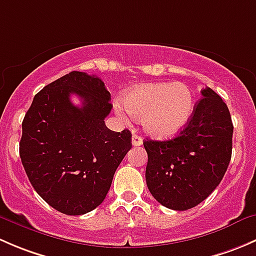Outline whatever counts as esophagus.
Segmentation results:
<instances>
[{
	"instance_id": "esophagus-1",
	"label": "esophagus",
	"mask_w": 256,
	"mask_h": 256,
	"mask_svg": "<svg viewBox=\"0 0 256 256\" xmlns=\"http://www.w3.org/2000/svg\"><path fill=\"white\" fill-rule=\"evenodd\" d=\"M132 144L134 146H141V144H142V138H141V136L134 135L132 136Z\"/></svg>"
}]
</instances>
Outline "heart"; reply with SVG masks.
<instances>
[{
	"mask_svg": "<svg viewBox=\"0 0 256 256\" xmlns=\"http://www.w3.org/2000/svg\"><path fill=\"white\" fill-rule=\"evenodd\" d=\"M122 104L131 116L142 120L146 132L157 138L180 132L194 109L192 90L180 82L134 86L122 95Z\"/></svg>",
	"mask_w": 256,
	"mask_h": 256,
	"instance_id": "b5f03b06",
	"label": "heart"
}]
</instances>
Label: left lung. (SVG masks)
Wrapping results in <instances>:
<instances>
[{
    "label": "left lung",
    "instance_id": "8db88e82",
    "mask_svg": "<svg viewBox=\"0 0 256 256\" xmlns=\"http://www.w3.org/2000/svg\"><path fill=\"white\" fill-rule=\"evenodd\" d=\"M186 128L168 141L146 140V183L157 202L187 210L223 180L232 157L233 122L228 106L210 88L202 92Z\"/></svg>",
    "mask_w": 256,
    "mask_h": 256
}]
</instances>
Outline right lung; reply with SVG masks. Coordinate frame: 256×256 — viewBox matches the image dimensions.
<instances>
[{
	"instance_id": "add662e5",
	"label": "right lung",
	"mask_w": 256,
	"mask_h": 256,
	"mask_svg": "<svg viewBox=\"0 0 256 256\" xmlns=\"http://www.w3.org/2000/svg\"><path fill=\"white\" fill-rule=\"evenodd\" d=\"M82 99L76 107L70 95ZM110 92L95 76L70 72L36 94L22 122L20 156L30 184L68 216L95 209L131 148V132L109 130Z\"/></svg>"
}]
</instances>
